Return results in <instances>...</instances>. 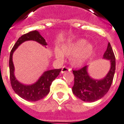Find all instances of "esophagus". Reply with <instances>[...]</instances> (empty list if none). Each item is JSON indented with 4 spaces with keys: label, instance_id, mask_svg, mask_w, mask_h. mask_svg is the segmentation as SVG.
I'll list each match as a JSON object with an SVG mask.
<instances>
[{
    "label": "esophagus",
    "instance_id": "34e87169",
    "mask_svg": "<svg viewBox=\"0 0 124 124\" xmlns=\"http://www.w3.org/2000/svg\"><path fill=\"white\" fill-rule=\"evenodd\" d=\"M71 69L70 68H68V67H67L66 66H63V67L62 68V70H61V73L62 74H63V73L66 72L67 71H70Z\"/></svg>",
    "mask_w": 124,
    "mask_h": 124
}]
</instances>
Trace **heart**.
Listing matches in <instances>:
<instances>
[{
    "mask_svg": "<svg viewBox=\"0 0 124 124\" xmlns=\"http://www.w3.org/2000/svg\"><path fill=\"white\" fill-rule=\"evenodd\" d=\"M86 43L85 40L80 39L63 44L61 46V50L59 48H55V57L59 61H62L64 55L71 57L70 62L73 66L81 67L85 63L93 52V46Z\"/></svg>",
    "mask_w": 124,
    "mask_h": 124,
    "instance_id": "heart-1",
    "label": "heart"
}]
</instances>
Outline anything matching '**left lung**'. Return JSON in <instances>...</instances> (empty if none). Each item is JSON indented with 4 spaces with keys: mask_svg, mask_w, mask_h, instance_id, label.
Here are the masks:
<instances>
[{
    "mask_svg": "<svg viewBox=\"0 0 124 124\" xmlns=\"http://www.w3.org/2000/svg\"><path fill=\"white\" fill-rule=\"evenodd\" d=\"M103 58L110 61V69L107 75L101 80H95L89 76L87 65L77 70H73L74 84L72 92L82 101L95 102L103 97L108 92L116 70V57L109 42Z\"/></svg>",
    "mask_w": 124,
    "mask_h": 124,
    "instance_id": "obj_1",
    "label": "left lung"
}]
</instances>
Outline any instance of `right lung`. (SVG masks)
<instances>
[{"label": "right lung", "mask_w": 124, "mask_h": 124, "mask_svg": "<svg viewBox=\"0 0 124 124\" xmlns=\"http://www.w3.org/2000/svg\"><path fill=\"white\" fill-rule=\"evenodd\" d=\"M27 40H34L46 47L47 44L44 37L37 31H31L27 34H23L19 37L12 49L9 59L10 80L13 90L19 96L31 102L39 101L47 95L50 92V87L55 78L59 75L61 69L47 70L42 75L37 81L32 85H24L19 82L14 75V66L12 62L14 52L23 42Z\"/></svg>", "instance_id": "1"}]
</instances>
